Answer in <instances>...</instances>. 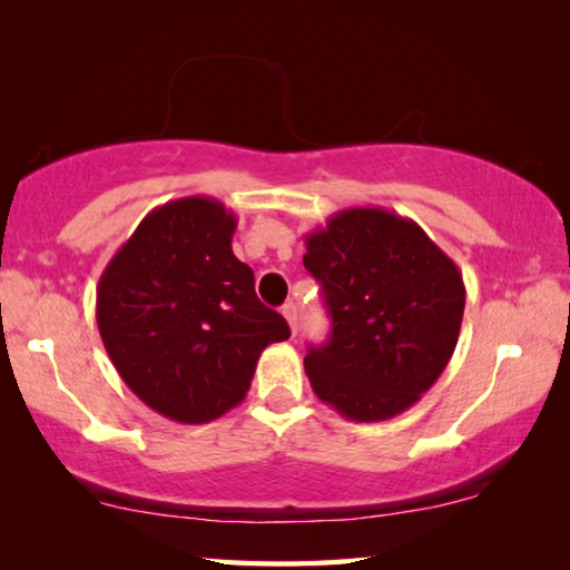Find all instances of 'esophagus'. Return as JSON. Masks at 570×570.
<instances>
[{
	"mask_svg": "<svg viewBox=\"0 0 570 570\" xmlns=\"http://www.w3.org/2000/svg\"><path fill=\"white\" fill-rule=\"evenodd\" d=\"M282 314H284V320L288 322V326H292V332L296 334V324H298V312H296V304H294V302H286V304L282 306Z\"/></svg>",
	"mask_w": 570,
	"mask_h": 570,
	"instance_id": "34e87169",
	"label": "esophagus"
}]
</instances>
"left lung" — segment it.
I'll return each instance as SVG.
<instances>
[{
	"label": "left lung",
	"instance_id": "1",
	"mask_svg": "<svg viewBox=\"0 0 570 570\" xmlns=\"http://www.w3.org/2000/svg\"><path fill=\"white\" fill-rule=\"evenodd\" d=\"M304 266L332 316L330 340L304 356L316 397L354 422L410 410L455 352L465 312L455 262L410 218L346 208L306 236Z\"/></svg>",
	"mask_w": 570,
	"mask_h": 570
}]
</instances>
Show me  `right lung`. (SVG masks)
I'll return each instance as SVG.
<instances>
[{
	"mask_svg": "<svg viewBox=\"0 0 570 570\" xmlns=\"http://www.w3.org/2000/svg\"><path fill=\"white\" fill-rule=\"evenodd\" d=\"M234 210L190 196L160 206L105 266L98 330L122 382L183 424L220 417L246 397L268 344L292 336L258 302L254 272L230 248Z\"/></svg>",
	"mask_w": 570,
	"mask_h": 570,
	"instance_id": "1",
	"label": "right lung"
}]
</instances>
